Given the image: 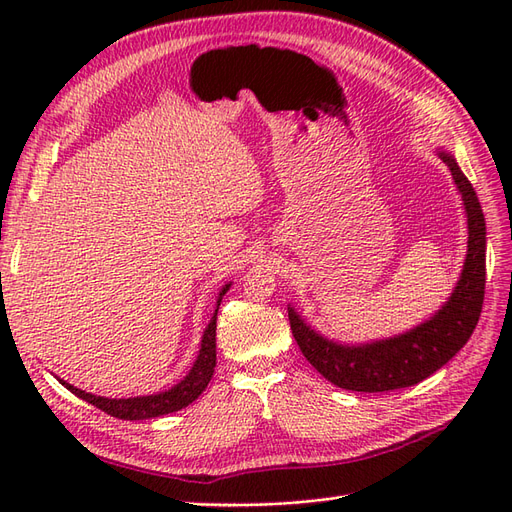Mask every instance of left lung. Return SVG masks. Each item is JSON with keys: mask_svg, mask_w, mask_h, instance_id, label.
<instances>
[{"mask_svg": "<svg viewBox=\"0 0 512 512\" xmlns=\"http://www.w3.org/2000/svg\"><path fill=\"white\" fill-rule=\"evenodd\" d=\"M438 156L451 170L468 213V254L451 297L427 322L404 335L361 346H344L316 333L288 307L294 339L314 369L339 389L384 393L418 384L468 344L485 299V215L468 177L451 153Z\"/></svg>", "mask_w": 512, "mask_h": 512, "instance_id": "left-lung-1", "label": "left lung"}]
</instances>
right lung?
<instances>
[{"instance_id": "obj_1", "label": "right lung", "mask_w": 512, "mask_h": 512, "mask_svg": "<svg viewBox=\"0 0 512 512\" xmlns=\"http://www.w3.org/2000/svg\"><path fill=\"white\" fill-rule=\"evenodd\" d=\"M228 288H230V284H226L220 290L218 307H220V301H222V297H224ZM215 320H218V309H215L209 327L205 329L203 342H200V352L196 356L194 367L190 369V374L185 376L179 384H175L173 389H168L164 393L145 395V397H130V399H108V397H98V395L85 393V391L76 389V386H72L64 380H59V382L64 384L66 389L70 393H74L76 397L85 399L87 404L96 406L102 412L111 414L115 418H123V421H145V418H156V416H162V414L177 412L185 406H190L194 399H198V395L207 389V384L213 376V369H215Z\"/></svg>"}]
</instances>
